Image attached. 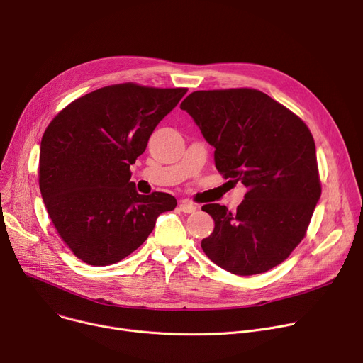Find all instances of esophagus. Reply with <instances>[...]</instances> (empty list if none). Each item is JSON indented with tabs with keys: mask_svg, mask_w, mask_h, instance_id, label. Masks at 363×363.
Returning <instances> with one entry per match:
<instances>
[{
	"mask_svg": "<svg viewBox=\"0 0 363 363\" xmlns=\"http://www.w3.org/2000/svg\"><path fill=\"white\" fill-rule=\"evenodd\" d=\"M179 210L184 211V213H194L197 210V207H196V204L189 203L188 200H181L179 201Z\"/></svg>",
	"mask_w": 363,
	"mask_h": 363,
	"instance_id": "1",
	"label": "esophagus"
}]
</instances>
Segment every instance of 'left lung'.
<instances>
[{"label":"left lung","mask_w":363,"mask_h":363,"mask_svg":"<svg viewBox=\"0 0 363 363\" xmlns=\"http://www.w3.org/2000/svg\"><path fill=\"white\" fill-rule=\"evenodd\" d=\"M214 147L225 178L244 184L236 211L203 206L214 230L206 255L238 276L265 273L301 242L321 197L315 143L303 121L254 89L200 90L181 104Z\"/></svg>","instance_id":"8db88e82"}]
</instances>
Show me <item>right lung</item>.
Returning a JSON list of instances; mask_svg holds the SVG:
<instances>
[{
    "instance_id": "add662e5",
    "label": "right lung",
    "mask_w": 363,
    "mask_h": 363,
    "mask_svg": "<svg viewBox=\"0 0 363 363\" xmlns=\"http://www.w3.org/2000/svg\"><path fill=\"white\" fill-rule=\"evenodd\" d=\"M186 89L133 83L94 90L64 108L40 141L39 186L60 236L101 267L128 257L177 207L166 192L141 196L130 166Z\"/></svg>"
}]
</instances>
